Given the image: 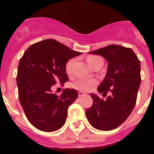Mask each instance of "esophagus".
I'll return each mask as SVG.
<instances>
[{
	"label": "esophagus",
	"instance_id": "1",
	"mask_svg": "<svg viewBox=\"0 0 154 154\" xmlns=\"http://www.w3.org/2000/svg\"><path fill=\"white\" fill-rule=\"evenodd\" d=\"M78 95H79V97H81V96H85V93H83V92H79Z\"/></svg>",
	"mask_w": 154,
	"mask_h": 154
}]
</instances>
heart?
I'll return each instance as SVG.
<instances>
[{"mask_svg": "<svg viewBox=\"0 0 154 154\" xmlns=\"http://www.w3.org/2000/svg\"><path fill=\"white\" fill-rule=\"evenodd\" d=\"M75 59L71 58L65 64V72L69 75L72 73V66L74 64ZM87 62L89 64L91 67H92L96 62H103L100 57L96 56V55H90L87 58ZM97 85V81L94 79H88V78H79L72 84L73 88L75 89L82 91V92H89L94 89V87Z\"/></svg>", "mask_w": 154, "mask_h": 154, "instance_id": "1", "label": "heart"}]
</instances>
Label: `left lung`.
Masks as SVG:
<instances>
[{
    "label": "left lung",
    "mask_w": 154,
    "mask_h": 154,
    "mask_svg": "<svg viewBox=\"0 0 154 154\" xmlns=\"http://www.w3.org/2000/svg\"><path fill=\"white\" fill-rule=\"evenodd\" d=\"M90 54L104 57L108 62L106 75L98 91L106 100L92 93L93 104L85 115L97 130L109 131L117 128L130 115L135 106L140 85V62L134 51L117 45H109Z\"/></svg>",
    "instance_id": "obj_1"
}]
</instances>
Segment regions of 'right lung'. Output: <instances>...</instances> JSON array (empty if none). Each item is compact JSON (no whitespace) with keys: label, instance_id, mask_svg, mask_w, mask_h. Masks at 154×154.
<instances>
[{"label":"right lung","instance_id":"obj_1","mask_svg":"<svg viewBox=\"0 0 154 154\" xmlns=\"http://www.w3.org/2000/svg\"><path fill=\"white\" fill-rule=\"evenodd\" d=\"M81 54L54 39H46L31 45L20 59L16 79L19 101L37 129L53 132L65 124L68 108L77 99L78 92L65 89L58 96L51 87L69 81L65 64Z\"/></svg>","mask_w":154,"mask_h":154}]
</instances>
